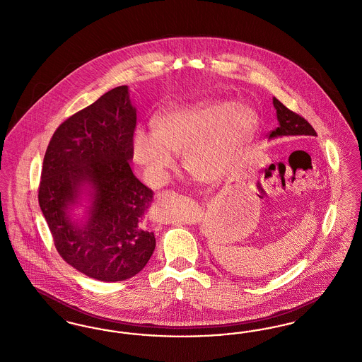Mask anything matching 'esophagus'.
<instances>
[{"instance_id":"1","label":"esophagus","mask_w":362,"mask_h":362,"mask_svg":"<svg viewBox=\"0 0 362 362\" xmlns=\"http://www.w3.org/2000/svg\"><path fill=\"white\" fill-rule=\"evenodd\" d=\"M171 194H173V191H168V189L158 191V192L156 194V198H157V201H163V199H165L167 197H170Z\"/></svg>"}]
</instances>
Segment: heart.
Wrapping results in <instances>:
<instances>
[{"label": "heart", "mask_w": 362, "mask_h": 362, "mask_svg": "<svg viewBox=\"0 0 362 362\" xmlns=\"http://www.w3.org/2000/svg\"><path fill=\"white\" fill-rule=\"evenodd\" d=\"M255 114L244 104L225 102L179 107L158 114L155 133L137 130L133 156L148 179L160 185L175 167L173 153H185V165L202 180L224 176L255 129Z\"/></svg>", "instance_id": "obj_1"}]
</instances>
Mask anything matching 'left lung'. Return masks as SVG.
Returning a JSON list of instances; mask_svg holds the SVG:
<instances>
[{"mask_svg": "<svg viewBox=\"0 0 362 362\" xmlns=\"http://www.w3.org/2000/svg\"><path fill=\"white\" fill-rule=\"evenodd\" d=\"M273 103L276 110V118L279 126L273 130L269 136L274 137H316L315 129L310 126V122L301 115L293 112L288 107H285L278 99L273 98Z\"/></svg>", "mask_w": 362, "mask_h": 362, "instance_id": "8db88e82", "label": "left lung"}]
</instances>
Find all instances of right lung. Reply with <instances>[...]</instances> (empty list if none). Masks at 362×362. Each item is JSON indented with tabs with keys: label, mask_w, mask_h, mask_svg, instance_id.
Segmentation results:
<instances>
[{
	"label": "right lung",
	"mask_w": 362,
	"mask_h": 362,
	"mask_svg": "<svg viewBox=\"0 0 362 362\" xmlns=\"http://www.w3.org/2000/svg\"><path fill=\"white\" fill-rule=\"evenodd\" d=\"M136 126L127 86H117L62 122L43 158L37 199L54 245L76 270L103 282L136 276L155 251L144 216L153 191L129 164ZM86 182L94 187L90 218L73 225L66 210Z\"/></svg>",
	"instance_id": "obj_1"
}]
</instances>
